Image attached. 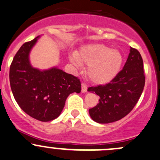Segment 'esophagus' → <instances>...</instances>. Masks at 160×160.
Instances as JSON below:
<instances>
[{"instance_id":"34e87169","label":"esophagus","mask_w":160,"mask_h":160,"mask_svg":"<svg viewBox=\"0 0 160 160\" xmlns=\"http://www.w3.org/2000/svg\"><path fill=\"white\" fill-rule=\"evenodd\" d=\"M87 87L86 84L84 83H82L81 85V92H83V93H85V92H87Z\"/></svg>"}]
</instances>
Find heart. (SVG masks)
Instances as JSON below:
<instances>
[{"mask_svg": "<svg viewBox=\"0 0 160 160\" xmlns=\"http://www.w3.org/2000/svg\"><path fill=\"white\" fill-rule=\"evenodd\" d=\"M71 61L75 65L80 63L88 66L87 74L95 84L104 85L112 81L122 70L124 57L118 50L105 45H89L80 49Z\"/></svg>", "mask_w": 160, "mask_h": 160, "instance_id": "heart-1", "label": "heart"}]
</instances>
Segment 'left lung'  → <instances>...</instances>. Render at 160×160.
<instances>
[{
    "instance_id": "1",
    "label": "left lung",
    "mask_w": 160,
    "mask_h": 160,
    "mask_svg": "<svg viewBox=\"0 0 160 160\" xmlns=\"http://www.w3.org/2000/svg\"><path fill=\"white\" fill-rule=\"evenodd\" d=\"M144 84L143 59L137 49L131 48L124 68L112 81L87 89L100 97L96 106L89 110L91 118L108 124L125 117L139 100Z\"/></svg>"
}]
</instances>
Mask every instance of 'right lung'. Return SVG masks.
Here are the masks:
<instances>
[{
    "instance_id": "1",
    "label": "right lung",
    "mask_w": 160,
    "mask_h": 160,
    "mask_svg": "<svg viewBox=\"0 0 160 160\" xmlns=\"http://www.w3.org/2000/svg\"><path fill=\"white\" fill-rule=\"evenodd\" d=\"M40 36L24 43L10 68V83L14 99L21 109L41 122H49L61 115L71 93H80L78 78L57 67L47 70L33 68L29 54Z\"/></svg>"
}]
</instances>
